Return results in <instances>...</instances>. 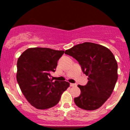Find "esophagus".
Returning a JSON list of instances; mask_svg holds the SVG:
<instances>
[{"label": "esophagus", "mask_w": 130, "mask_h": 130, "mask_svg": "<svg viewBox=\"0 0 130 130\" xmlns=\"http://www.w3.org/2000/svg\"><path fill=\"white\" fill-rule=\"evenodd\" d=\"M70 85L71 87H73V86H76V84H74V83H70Z\"/></svg>", "instance_id": "esophagus-1"}]
</instances>
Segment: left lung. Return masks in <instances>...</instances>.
I'll use <instances>...</instances> for the list:
<instances>
[{
	"instance_id": "8db88e82",
	"label": "left lung",
	"mask_w": 130,
	"mask_h": 130,
	"mask_svg": "<svg viewBox=\"0 0 130 130\" xmlns=\"http://www.w3.org/2000/svg\"><path fill=\"white\" fill-rule=\"evenodd\" d=\"M78 61L88 76L85 86L78 85L79 96L74 99L78 107L87 110L99 109L110 98L118 79V65L108 48L92 42H84L65 51Z\"/></svg>"
}]
</instances>
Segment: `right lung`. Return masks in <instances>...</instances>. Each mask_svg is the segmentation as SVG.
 Segmentation results:
<instances>
[{
  "instance_id": "obj_1",
  "label": "right lung",
  "mask_w": 130,
  "mask_h": 130,
  "mask_svg": "<svg viewBox=\"0 0 130 130\" xmlns=\"http://www.w3.org/2000/svg\"><path fill=\"white\" fill-rule=\"evenodd\" d=\"M65 51L49 48H29L17 61V79L21 92L31 105L47 109L57 105L70 86L67 81H53L57 62Z\"/></svg>"
}]
</instances>
